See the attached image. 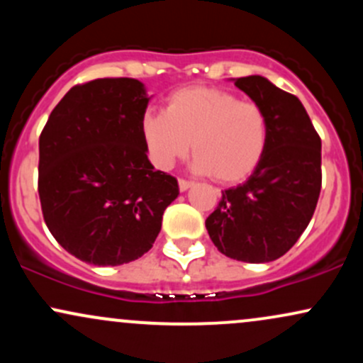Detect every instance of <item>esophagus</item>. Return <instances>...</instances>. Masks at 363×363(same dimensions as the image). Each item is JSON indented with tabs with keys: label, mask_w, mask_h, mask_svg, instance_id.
Returning <instances> with one entry per match:
<instances>
[{
	"label": "esophagus",
	"mask_w": 363,
	"mask_h": 363,
	"mask_svg": "<svg viewBox=\"0 0 363 363\" xmlns=\"http://www.w3.org/2000/svg\"><path fill=\"white\" fill-rule=\"evenodd\" d=\"M191 186H193V182H191V181H186V179H179V189H181V191H187Z\"/></svg>",
	"instance_id": "obj_1"
}]
</instances>
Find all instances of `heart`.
<instances>
[{
  "mask_svg": "<svg viewBox=\"0 0 363 363\" xmlns=\"http://www.w3.org/2000/svg\"><path fill=\"white\" fill-rule=\"evenodd\" d=\"M140 133L155 167L169 170L193 143L194 172L222 184L247 179L264 157L269 121L261 104L213 86H187L169 95L164 112H145Z\"/></svg>",
  "mask_w": 363,
  "mask_h": 363,
  "instance_id": "b5f03b06",
  "label": "heart"
}]
</instances>
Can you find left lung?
I'll return each instance as SVG.
<instances>
[{
	"instance_id": "8db88e82",
	"label": "left lung",
	"mask_w": 363,
	"mask_h": 363,
	"mask_svg": "<svg viewBox=\"0 0 363 363\" xmlns=\"http://www.w3.org/2000/svg\"><path fill=\"white\" fill-rule=\"evenodd\" d=\"M234 83L266 111L269 141L247 181L222 191L206 230L227 257L269 262L290 251L314 215L323 179L320 138L295 95L259 74Z\"/></svg>"
}]
</instances>
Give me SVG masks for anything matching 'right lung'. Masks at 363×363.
<instances>
[{
    "label": "right lung",
    "instance_id": "1",
    "mask_svg": "<svg viewBox=\"0 0 363 363\" xmlns=\"http://www.w3.org/2000/svg\"><path fill=\"white\" fill-rule=\"evenodd\" d=\"M150 97L135 78L73 86L39 138V198L49 232L95 266L152 249L177 179L150 164L140 133Z\"/></svg>",
    "mask_w": 363,
    "mask_h": 363
}]
</instances>
